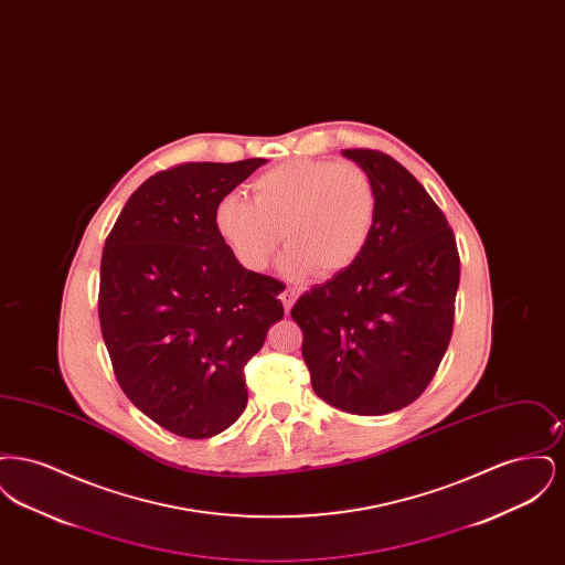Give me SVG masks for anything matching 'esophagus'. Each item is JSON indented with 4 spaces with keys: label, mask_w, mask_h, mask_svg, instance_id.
Wrapping results in <instances>:
<instances>
[{
    "label": "esophagus",
    "mask_w": 565,
    "mask_h": 565,
    "mask_svg": "<svg viewBox=\"0 0 565 565\" xmlns=\"http://www.w3.org/2000/svg\"><path fill=\"white\" fill-rule=\"evenodd\" d=\"M279 298H281V302H284V309L290 311L292 305H295L296 298H298V292H296L295 288H286Z\"/></svg>",
    "instance_id": "34e87169"
}]
</instances>
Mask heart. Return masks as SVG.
Masks as SVG:
<instances>
[{"mask_svg":"<svg viewBox=\"0 0 565 565\" xmlns=\"http://www.w3.org/2000/svg\"><path fill=\"white\" fill-rule=\"evenodd\" d=\"M376 205L375 182L364 167L296 159L258 175L252 201L226 194L215 207V228L245 269H265L284 235L290 275H334L364 252Z\"/></svg>","mask_w":565,"mask_h":565,"instance_id":"heart-1","label":"heart"}]
</instances>
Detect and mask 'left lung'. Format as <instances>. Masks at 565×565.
<instances>
[{"instance_id":"left-lung-1","label":"left lung","mask_w":565,"mask_h":565,"mask_svg":"<svg viewBox=\"0 0 565 565\" xmlns=\"http://www.w3.org/2000/svg\"><path fill=\"white\" fill-rule=\"evenodd\" d=\"M376 186L360 258L292 307L313 392L334 408L385 415L417 401L449 348L459 286L456 237L426 189L392 157L353 148Z\"/></svg>"}]
</instances>
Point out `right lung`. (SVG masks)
Returning a JSON list of instances; mask_svg holds the SVG:
<instances>
[{"mask_svg":"<svg viewBox=\"0 0 565 565\" xmlns=\"http://www.w3.org/2000/svg\"><path fill=\"white\" fill-rule=\"evenodd\" d=\"M265 159L184 162L148 178L106 239L99 323L129 401L164 430L210 438L247 404L243 366L284 318L279 279L243 269L217 203Z\"/></svg>","mask_w":565,"mask_h":565,"instance_id":"1","label":"right lung"}]
</instances>
